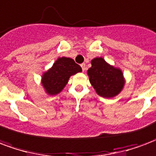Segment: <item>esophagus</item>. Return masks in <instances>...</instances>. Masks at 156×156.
<instances>
[{"label":"esophagus","mask_w":156,"mask_h":156,"mask_svg":"<svg viewBox=\"0 0 156 156\" xmlns=\"http://www.w3.org/2000/svg\"><path fill=\"white\" fill-rule=\"evenodd\" d=\"M81 68H82V69H83V71L84 72L85 70H86V64H85V63H82Z\"/></svg>","instance_id":"esophagus-1"}]
</instances>
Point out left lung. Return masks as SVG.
<instances>
[{"label": "left lung", "instance_id": "left-lung-1", "mask_svg": "<svg viewBox=\"0 0 156 156\" xmlns=\"http://www.w3.org/2000/svg\"><path fill=\"white\" fill-rule=\"evenodd\" d=\"M88 73L90 83L97 94L111 98L121 93L125 84L124 73L119 68L109 64L101 57L92 59Z\"/></svg>", "mask_w": 156, "mask_h": 156}]
</instances>
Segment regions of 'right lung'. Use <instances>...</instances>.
Listing matches in <instances>:
<instances>
[{
    "instance_id": "1",
    "label": "right lung",
    "mask_w": 156,
    "mask_h": 156,
    "mask_svg": "<svg viewBox=\"0 0 156 156\" xmlns=\"http://www.w3.org/2000/svg\"><path fill=\"white\" fill-rule=\"evenodd\" d=\"M81 72V67L73 59L58 58L51 68L42 73L41 84L47 94L57 95L62 91L71 76Z\"/></svg>"
}]
</instances>
